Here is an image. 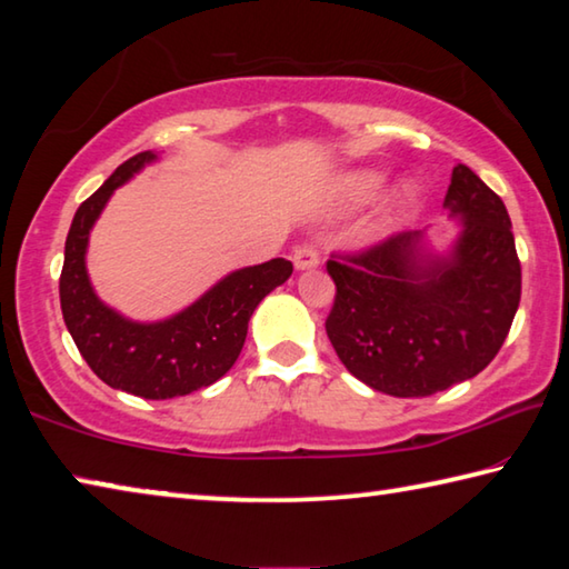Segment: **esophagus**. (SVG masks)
Here are the masks:
<instances>
[{
  "label": "esophagus",
  "mask_w": 569,
  "mask_h": 569,
  "mask_svg": "<svg viewBox=\"0 0 569 569\" xmlns=\"http://www.w3.org/2000/svg\"><path fill=\"white\" fill-rule=\"evenodd\" d=\"M292 261H295L297 272H308V269H315L320 264V254H318V249L312 247V243H305V247L295 249Z\"/></svg>",
  "instance_id": "esophagus-1"
}]
</instances>
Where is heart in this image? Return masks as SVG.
<instances>
[{
    "label": "heart",
    "mask_w": 569,
    "mask_h": 569,
    "mask_svg": "<svg viewBox=\"0 0 569 569\" xmlns=\"http://www.w3.org/2000/svg\"><path fill=\"white\" fill-rule=\"evenodd\" d=\"M387 186V174L379 170H351L340 174L336 180L333 190H330V206L336 211H348V208H358L371 203V200L379 198V193ZM419 196L417 186L407 182L395 198L397 206H412Z\"/></svg>",
    "instance_id": "1"
}]
</instances>
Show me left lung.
<instances>
[{
  "label": "left lung",
  "mask_w": 569,
  "mask_h": 569,
  "mask_svg": "<svg viewBox=\"0 0 569 569\" xmlns=\"http://www.w3.org/2000/svg\"><path fill=\"white\" fill-rule=\"evenodd\" d=\"M442 208L458 221L445 249L425 229L328 261L330 343L358 381L383 395L430 397L473 379L519 310L521 264L503 200L458 164Z\"/></svg>",
  "instance_id": "left-lung-1"
}]
</instances>
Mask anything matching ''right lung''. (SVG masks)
Listing matches in <instances>:
<instances>
[{
	"label": "right lung",
	"mask_w": 569,
	"mask_h": 569,
	"mask_svg": "<svg viewBox=\"0 0 569 569\" xmlns=\"http://www.w3.org/2000/svg\"><path fill=\"white\" fill-rule=\"evenodd\" d=\"M157 160L152 150L129 157L78 206L66 239L60 310L78 351L103 383L142 399H172L211 387L231 369L247 340L249 318L274 287L290 279L292 261L272 259L236 269L162 320H132L109 308L86 269L91 229L113 190Z\"/></svg>",
	"instance_id": "right-lung-1"
}]
</instances>
